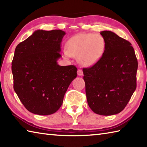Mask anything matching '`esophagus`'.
I'll return each mask as SVG.
<instances>
[{
    "instance_id": "obj_1",
    "label": "esophagus",
    "mask_w": 147,
    "mask_h": 147,
    "mask_svg": "<svg viewBox=\"0 0 147 147\" xmlns=\"http://www.w3.org/2000/svg\"><path fill=\"white\" fill-rule=\"evenodd\" d=\"M77 73H78V76H83V71L82 69H78L77 71Z\"/></svg>"
}]
</instances>
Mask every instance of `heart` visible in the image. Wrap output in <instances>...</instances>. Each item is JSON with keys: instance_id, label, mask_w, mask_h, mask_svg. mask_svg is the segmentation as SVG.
Returning <instances> with one entry per match:
<instances>
[{"instance_id": "heart-1", "label": "heart", "mask_w": 147, "mask_h": 147, "mask_svg": "<svg viewBox=\"0 0 147 147\" xmlns=\"http://www.w3.org/2000/svg\"><path fill=\"white\" fill-rule=\"evenodd\" d=\"M64 55L67 59L77 57L83 67H90L101 58L105 49L104 37L100 34L82 33L73 36L66 43Z\"/></svg>"}]
</instances>
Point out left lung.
Masks as SVG:
<instances>
[{"mask_svg": "<svg viewBox=\"0 0 147 147\" xmlns=\"http://www.w3.org/2000/svg\"><path fill=\"white\" fill-rule=\"evenodd\" d=\"M105 41L101 58L92 67L83 69L89 107L100 115L121 112L136 88L138 60L127 40L111 31L100 32Z\"/></svg>", "mask_w": 147, "mask_h": 147, "instance_id": "left-lung-1", "label": "left lung"}]
</instances>
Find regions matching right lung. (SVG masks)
I'll return each mask as SVG.
<instances>
[{"mask_svg": "<svg viewBox=\"0 0 147 147\" xmlns=\"http://www.w3.org/2000/svg\"><path fill=\"white\" fill-rule=\"evenodd\" d=\"M61 30H37L17 45L12 62L14 90L26 109L49 115L62 106L64 95L77 76L74 65L60 66Z\"/></svg>", "mask_w": 147, "mask_h": 147, "instance_id": "obj_1", "label": "right lung"}]
</instances>
